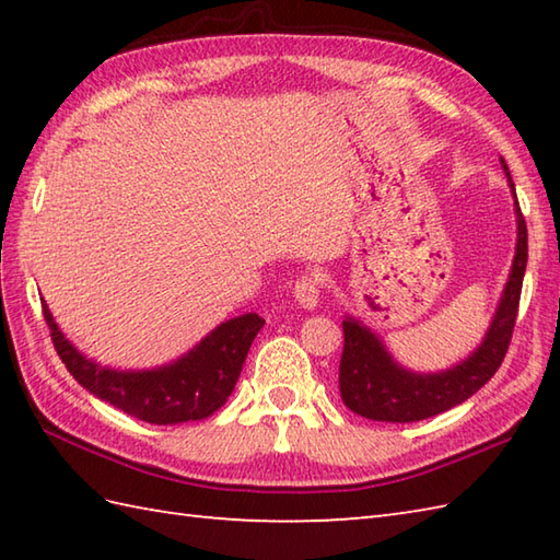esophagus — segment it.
Segmentation results:
<instances>
[{"mask_svg":"<svg viewBox=\"0 0 560 560\" xmlns=\"http://www.w3.org/2000/svg\"><path fill=\"white\" fill-rule=\"evenodd\" d=\"M293 295H295V301H299V305L305 307V311H315L319 303V279L313 277V273L311 277H301L299 281H295Z\"/></svg>","mask_w":560,"mask_h":560,"instance_id":"obj_1","label":"esophagus"}]
</instances>
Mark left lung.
Masks as SVG:
<instances>
[{
	"label": "left lung",
	"instance_id": "1",
	"mask_svg": "<svg viewBox=\"0 0 560 560\" xmlns=\"http://www.w3.org/2000/svg\"><path fill=\"white\" fill-rule=\"evenodd\" d=\"M501 163L515 197L517 245L513 267H510L508 283L501 293V303L495 307L489 331H486L479 347L462 363L440 373H413L392 359L383 339L371 327L347 315V319L341 323L343 351L339 363V392L343 404L353 413L371 421L389 423L431 419V416L443 413L457 407L464 399H469L471 395H477L495 375L498 368H501L510 347V337H513L522 279H525L527 269V225L520 211L513 177H510L503 159Z\"/></svg>",
	"mask_w": 560,
	"mask_h": 560
}]
</instances>
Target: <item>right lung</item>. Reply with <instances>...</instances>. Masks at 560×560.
<instances>
[{
  "label": "right lung",
  "instance_id": "right-lung-1",
  "mask_svg": "<svg viewBox=\"0 0 560 560\" xmlns=\"http://www.w3.org/2000/svg\"><path fill=\"white\" fill-rule=\"evenodd\" d=\"M43 303V315L59 359L81 387L135 419L156 425L201 421L219 411L241 377L247 351L265 319L257 313L225 319L197 347L149 371H120L101 365L71 343Z\"/></svg>",
  "mask_w": 560,
  "mask_h": 560
}]
</instances>
